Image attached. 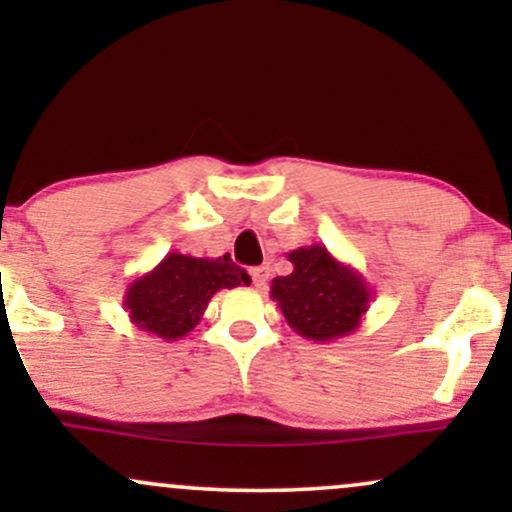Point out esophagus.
Here are the masks:
<instances>
[{
  "mask_svg": "<svg viewBox=\"0 0 512 512\" xmlns=\"http://www.w3.org/2000/svg\"><path fill=\"white\" fill-rule=\"evenodd\" d=\"M250 276H252V281H255V286L257 289H264V286H267V281H269V267H255V269H250Z\"/></svg>",
  "mask_w": 512,
  "mask_h": 512,
  "instance_id": "1",
  "label": "esophagus"
}]
</instances>
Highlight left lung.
<instances>
[{
  "label": "left lung",
  "mask_w": 512,
  "mask_h": 512,
  "mask_svg": "<svg viewBox=\"0 0 512 512\" xmlns=\"http://www.w3.org/2000/svg\"><path fill=\"white\" fill-rule=\"evenodd\" d=\"M293 272L276 276L272 298L296 334L313 342H334L356 332L373 291L358 269L332 255L325 245L289 252Z\"/></svg>",
  "instance_id": "1"
}]
</instances>
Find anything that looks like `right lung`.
Returning <instances> with one entry per match:
<instances>
[{
  "label": "right lung",
  "instance_id": "right-lung-1",
  "mask_svg": "<svg viewBox=\"0 0 512 512\" xmlns=\"http://www.w3.org/2000/svg\"><path fill=\"white\" fill-rule=\"evenodd\" d=\"M250 286L245 269L231 257H192L168 252L151 272H146L125 291L129 320L142 332L178 342L202 320L216 291Z\"/></svg>",
  "mask_w": 512,
  "mask_h": 512
}]
</instances>
